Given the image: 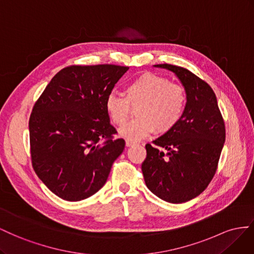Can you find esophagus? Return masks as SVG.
<instances>
[{
    "mask_svg": "<svg viewBox=\"0 0 254 254\" xmlns=\"http://www.w3.org/2000/svg\"><path fill=\"white\" fill-rule=\"evenodd\" d=\"M126 143H127V147H132V146H134V144H135L136 142H135V141H132V140L127 139V140H126Z\"/></svg>",
    "mask_w": 254,
    "mask_h": 254,
    "instance_id": "obj_1",
    "label": "esophagus"
}]
</instances>
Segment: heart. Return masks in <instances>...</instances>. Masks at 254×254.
Instances as JSON below:
<instances>
[{"mask_svg":"<svg viewBox=\"0 0 254 254\" xmlns=\"http://www.w3.org/2000/svg\"><path fill=\"white\" fill-rule=\"evenodd\" d=\"M187 96L182 86L153 73H144L129 82L125 95L111 91L105 99V110L116 126L125 125L136 107L137 118L120 128V135L136 141L146 138L155 129L159 134L176 127L184 114Z\"/></svg>","mask_w":254,"mask_h":254,"instance_id":"b5f03b06","label":"heart"}]
</instances>
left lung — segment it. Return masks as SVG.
<instances>
[{
    "mask_svg": "<svg viewBox=\"0 0 254 254\" xmlns=\"http://www.w3.org/2000/svg\"><path fill=\"white\" fill-rule=\"evenodd\" d=\"M184 86L187 102L176 127L146 144L141 170L147 187L170 203L199 195L211 183L226 140V127L213 89L185 68L162 64Z\"/></svg>",
    "mask_w": 254,
    "mask_h": 254,
    "instance_id": "1",
    "label": "left lung"
}]
</instances>
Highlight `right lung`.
Wrapping results in <instances>:
<instances>
[{
    "label": "right lung",
    "instance_id": "obj_1",
    "mask_svg": "<svg viewBox=\"0 0 254 254\" xmlns=\"http://www.w3.org/2000/svg\"><path fill=\"white\" fill-rule=\"evenodd\" d=\"M128 67L62 69L36 101L28 122L32 165L49 190L81 201L106 183L126 141L116 138L105 99Z\"/></svg>",
    "mask_w": 254,
    "mask_h": 254
}]
</instances>
